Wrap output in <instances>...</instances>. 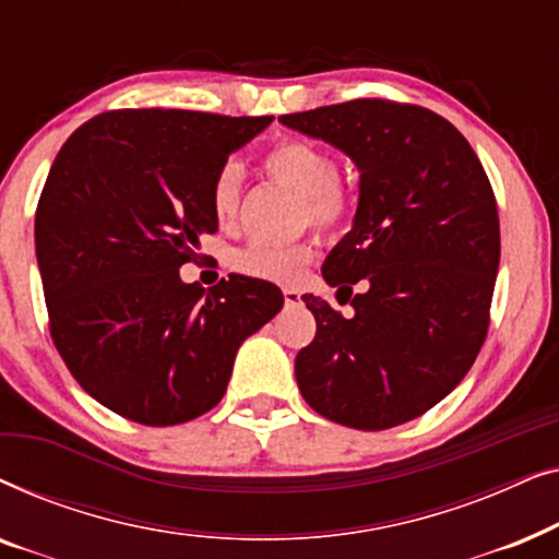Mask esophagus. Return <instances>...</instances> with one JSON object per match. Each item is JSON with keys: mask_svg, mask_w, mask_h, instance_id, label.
<instances>
[{"mask_svg": "<svg viewBox=\"0 0 559 559\" xmlns=\"http://www.w3.org/2000/svg\"><path fill=\"white\" fill-rule=\"evenodd\" d=\"M282 295H285V305H287V308H293V305H300V293H297L295 287H287Z\"/></svg>", "mask_w": 559, "mask_h": 559, "instance_id": "1", "label": "esophagus"}]
</instances>
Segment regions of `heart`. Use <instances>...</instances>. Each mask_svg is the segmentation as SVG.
I'll use <instances>...</instances> for the list:
<instances>
[{
    "mask_svg": "<svg viewBox=\"0 0 559 559\" xmlns=\"http://www.w3.org/2000/svg\"><path fill=\"white\" fill-rule=\"evenodd\" d=\"M264 173L300 195V218L320 228H335L348 218L350 203L338 182V163L331 152L312 142L287 140L266 152ZM243 173L239 165L228 163L218 170L211 186V211L218 224H228L239 209ZM312 259L308 241L266 243L249 241L234 251L231 264L249 277L287 285L300 277Z\"/></svg>",
    "mask_w": 559,
    "mask_h": 559,
    "instance_id": "b5f03b06",
    "label": "heart"
}]
</instances>
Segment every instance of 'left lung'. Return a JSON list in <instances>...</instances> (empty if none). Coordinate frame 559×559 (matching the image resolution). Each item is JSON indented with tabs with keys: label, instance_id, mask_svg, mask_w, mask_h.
I'll return each mask as SVG.
<instances>
[{
	"label": "left lung",
	"instance_id": "obj_1",
	"mask_svg": "<svg viewBox=\"0 0 559 559\" xmlns=\"http://www.w3.org/2000/svg\"><path fill=\"white\" fill-rule=\"evenodd\" d=\"M280 121L361 175L354 226L320 272L365 293L354 318L302 295L318 333L295 358L300 394L354 430L409 423L461 384L486 341L501 257L491 182L468 140L423 106L356 98Z\"/></svg>",
	"mask_w": 559,
	"mask_h": 559
}]
</instances>
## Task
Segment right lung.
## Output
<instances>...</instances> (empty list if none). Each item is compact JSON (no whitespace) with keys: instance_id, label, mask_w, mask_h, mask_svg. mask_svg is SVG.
I'll return each instance as SVG.
<instances>
[{"instance_id":"1","label":"right lung","mask_w":559,"mask_h":559,"mask_svg":"<svg viewBox=\"0 0 559 559\" xmlns=\"http://www.w3.org/2000/svg\"><path fill=\"white\" fill-rule=\"evenodd\" d=\"M272 117L178 109L98 114L60 147L35 213L58 354L86 394L150 427L216 407L236 350L282 310L272 282L180 280L216 234L211 186Z\"/></svg>"}]
</instances>
